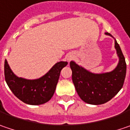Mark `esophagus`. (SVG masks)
<instances>
[{"label": "esophagus", "instance_id": "34e87169", "mask_svg": "<svg viewBox=\"0 0 130 130\" xmlns=\"http://www.w3.org/2000/svg\"><path fill=\"white\" fill-rule=\"evenodd\" d=\"M74 57H75V55H74L73 53H69V54L66 56V59H67L68 62H70V61L72 60Z\"/></svg>", "mask_w": 130, "mask_h": 130}]
</instances>
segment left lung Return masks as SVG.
<instances>
[{
    "label": "left lung",
    "mask_w": 130,
    "mask_h": 130,
    "mask_svg": "<svg viewBox=\"0 0 130 130\" xmlns=\"http://www.w3.org/2000/svg\"><path fill=\"white\" fill-rule=\"evenodd\" d=\"M105 35L114 39L118 57V65L112 71L94 73L74 61L70 62L72 80L78 95L83 102L93 105L102 104L112 99L122 88L126 76V62L121 49L116 40L110 33L107 32Z\"/></svg>",
    "instance_id": "8db88e82"
}]
</instances>
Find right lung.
<instances>
[{"label": "right lung", "instance_id": "right-lung-1", "mask_svg": "<svg viewBox=\"0 0 130 130\" xmlns=\"http://www.w3.org/2000/svg\"><path fill=\"white\" fill-rule=\"evenodd\" d=\"M68 62H57L42 76L35 79H27L16 76L5 59L4 75L7 85L17 98L31 105L46 103L53 96L62 69Z\"/></svg>", "mask_w": 130, "mask_h": 130}]
</instances>
